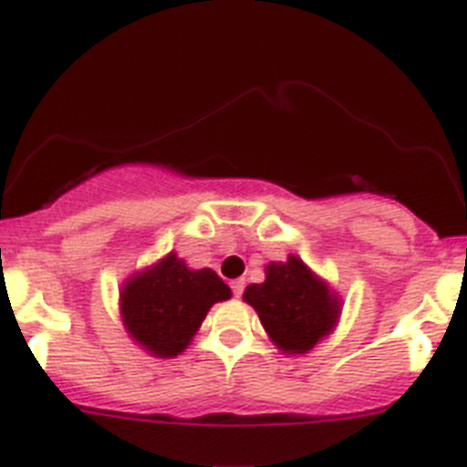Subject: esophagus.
Masks as SVG:
<instances>
[{
    "instance_id": "esophagus-1",
    "label": "esophagus",
    "mask_w": 467,
    "mask_h": 467,
    "mask_svg": "<svg viewBox=\"0 0 467 467\" xmlns=\"http://www.w3.org/2000/svg\"><path fill=\"white\" fill-rule=\"evenodd\" d=\"M230 286H233V294L237 296V298L244 294V279H233V282H230Z\"/></svg>"
}]
</instances>
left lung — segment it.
Listing matches in <instances>:
<instances>
[{"label":"left lung","mask_w":467,"mask_h":467,"mask_svg":"<svg viewBox=\"0 0 467 467\" xmlns=\"http://www.w3.org/2000/svg\"><path fill=\"white\" fill-rule=\"evenodd\" d=\"M244 301L258 312L263 329L284 355L310 352L340 317L338 294L294 254L267 263L265 282L249 284Z\"/></svg>","instance_id":"8db88e82"}]
</instances>
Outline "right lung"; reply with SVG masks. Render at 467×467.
Returning a JSON list of instances; mask_svg holds the SVG:
<instances>
[{
	"label": "right lung",
	"mask_w": 467,
	"mask_h": 467,
	"mask_svg": "<svg viewBox=\"0 0 467 467\" xmlns=\"http://www.w3.org/2000/svg\"><path fill=\"white\" fill-rule=\"evenodd\" d=\"M233 291L211 267L192 270L176 251L133 273L119 291L127 334L152 357H176L190 346L213 303Z\"/></svg>",
	"instance_id": "1"
}]
</instances>
